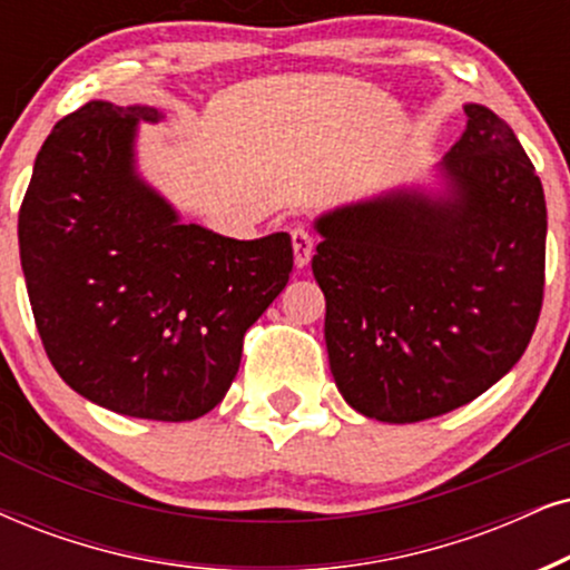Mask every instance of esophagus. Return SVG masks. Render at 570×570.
<instances>
[{
  "instance_id": "1",
  "label": "esophagus",
  "mask_w": 570,
  "mask_h": 570,
  "mask_svg": "<svg viewBox=\"0 0 570 570\" xmlns=\"http://www.w3.org/2000/svg\"><path fill=\"white\" fill-rule=\"evenodd\" d=\"M292 247H294V263H297V268H305L309 263V257H313V234L307 232L305 226H294L292 228Z\"/></svg>"
}]
</instances>
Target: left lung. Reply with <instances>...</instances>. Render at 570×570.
<instances>
[{
	"mask_svg": "<svg viewBox=\"0 0 570 570\" xmlns=\"http://www.w3.org/2000/svg\"><path fill=\"white\" fill-rule=\"evenodd\" d=\"M442 160L444 194L394 189L315 220L326 350L350 407L415 423L468 405L529 347L547 205L513 128L484 105Z\"/></svg>",
	"mask_w": 570,
	"mask_h": 570,
	"instance_id": "1",
	"label": "left lung"
}]
</instances>
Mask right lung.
Returning a JSON list of instances; mask_svg holds the SVG:
<instances>
[{"instance_id": "add662e5", "label": "right lung", "mask_w": 570, "mask_h": 570, "mask_svg": "<svg viewBox=\"0 0 570 570\" xmlns=\"http://www.w3.org/2000/svg\"><path fill=\"white\" fill-rule=\"evenodd\" d=\"M155 107L94 99L36 155L18 242L49 363L94 405L194 421L226 397L247 328L284 292L289 234L239 242L178 213L136 176Z\"/></svg>"}]
</instances>
